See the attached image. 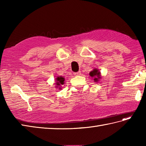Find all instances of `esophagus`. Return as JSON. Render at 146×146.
<instances>
[{
    "label": "esophagus",
    "mask_w": 146,
    "mask_h": 146,
    "mask_svg": "<svg viewBox=\"0 0 146 146\" xmlns=\"http://www.w3.org/2000/svg\"><path fill=\"white\" fill-rule=\"evenodd\" d=\"M74 75L75 76H79L81 75V71H78V72H76V73H74Z\"/></svg>",
    "instance_id": "34e87169"
}]
</instances>
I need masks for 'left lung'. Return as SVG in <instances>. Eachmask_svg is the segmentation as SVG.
Segmentation results:
<instances>
[{
    "mask_svg": "<svg viewBox=\"0 0 146 146\" xmlns=\"http://www.w3.org/2000/svg\"><path fill=\"white\" fill-rule=\"evenodd\" d=\"M89 75L92 78H94L95 82H99V80L101 79V73L97 68H94L90 72Z\"/></svg>",
    "mask_w": 146,
    "mask_h": 146,
    "instance_id": "1",
    "label": "left lung"
}]
</instances>
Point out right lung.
<instances>
[{
	"instance_id": "right-lung-1",
	"label": "right lung",
	"mask_w": 146,
	"mask_h": 146,
	"mask_svg": "<svg viewBox=\"0 0 146 146\" xmlns=\"http://www.w3.org/2000/svg\"><path fill=\"white\" fill-rule=\"evenodd\" d=\"M64 78H63V76H58L57 78H56L55 80H56V83H55V87L57 88L60 90H61V85H64Z\"/></svg>"
}]
</instances>
